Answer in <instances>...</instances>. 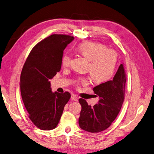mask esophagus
Masks as SVG:
<instances>
[{
	"label": "esophagus",
	"mask_w": 154,
	"mask_h": 154,
	"mask_svg": "<svg viewBox=\"0 0 154 154\" xmlns=\"http://www.w3.org/2000/svg\"><path fill=\"white\" fill-rule=\"evenodd\" d=\"M71 98L74 101H78V97L77 95H75V94H72L71 95Z\"/></svg>",
	"instance_id": "34e87169"
}]
</instances>
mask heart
<instances>
[{"instance_id":"obj_1","label":"heart","mask_w":154,"mask_h":154,"mask_svg":"<svg viewBox=\"0 0 154 154\" xmlns=\"http://www.w3.org/2000/svg\"><path fill=\"white\" fill-rule=\"evenodd\" d=\"M77 51L84 57L89 60L88 72L94 82L101 84L112 77L117 62V53L113 49L107 48L102 43L93 42H86L79 44ZM72 56L64 53L61 57L62 66L69 67L72 63ZM88 77H79L75 82L77 86L89 84Z\"/></svg>"}]
</instances>
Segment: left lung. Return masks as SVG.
<instances>
[{"label": "left lung", "instance_id": "obj_1", "mask_svg": "<svg viewBox=\"0 0 154 154\" xmlns=\"http://www.w3.org/2000/svg\"><path fill=\"white\" fill-rule=\"evenodd\" d=\"M126 73L121 64L112 81L99 84L93 90L100 100L91 107L83 98H79L82 109L79 118L82 129L92 133L107 129L115 120L125 99ZM96 95V96H97Z\"/></svg>", "mask_w": 154, "mask_h": 154}]
</instances>
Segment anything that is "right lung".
Wrapping results in <instances>:
<instances>
[{"instance_id": "obj_1", "label": "right lung", "mask_w": 154, "mask_h": 154, "mask_svg": "<svg viewBox=\"0 0 154 154\" xmlns=\"http://www.w3.org/2000/svg\"><path fill=\"white\" fill-rule=\"evenodd\" d=\"M74 37L54 34L38 43L29 53L20 75L22 100L34 125L41 130L55 128L70 93H52L50 79L61 68V57Z\"/></svg>"}]
</instances>
